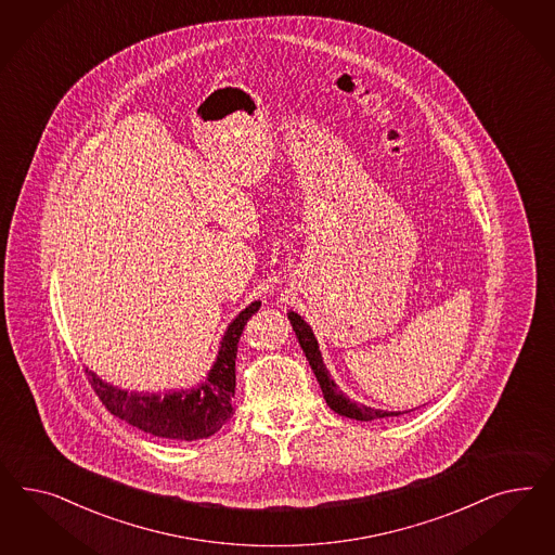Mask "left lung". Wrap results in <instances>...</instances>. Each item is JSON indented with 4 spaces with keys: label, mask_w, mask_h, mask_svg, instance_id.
Masks as SVG:
<instances>
[{
    "label": "left lung",
    "mask_w": 555,
    "mask_h": 555,
    "mask_svg": "<svg viewBox=\"0 0 555 555\" xmlns=\"http://www.w3.org/2000/svg\"><path fill=\"white\" fill-rule=\"evenodd\" d=\"M288 320H291L295 336H297L299 344H301L302 352H305L307 360H309V366H311L315 378H318V383H320L323 399H325V403L330 404L332 411H336L337 415H341V417H350V420L356 421H374L401 415V413H397V411H380V409H372V406H366V404L350 401V399L339 390L336 383L332 380L330 372L325 369L323 358H321L320 344H318V339L313 336L309 323L302 320L301 315H297L295 311H288Z\"/></svg>",
    "instance_id": "obj_1"
}]
</instances>
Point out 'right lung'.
<instances>
[{
  "instance_id": "right-lung-1",
  "label": "right lung",
  "mask_w": 555,
  "mask_h": 555,
  "mask_svg": "<svg viewBox=\"0 0 555 555\" xmlns=\"http://www.w3.org/2000/svg\"><path fill=\"white\" fill-rule=\"evenodd\" d=\"M254 301L235 318L221 337L218 358L202 385L172 392H128L103 383L95 372L85 374L105 409L119 420L134 425L144 434L181 441H195L214 436L234 415L235 353L246 321L258 311Z\"/></svg>"
}]
</instances>
